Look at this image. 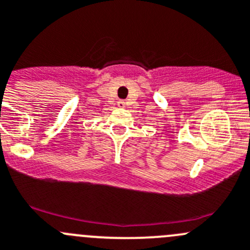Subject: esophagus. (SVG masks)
Here are the masks:
<instances>
[{
    "label": "esophagus",
    "mask_w": 250,
    "mask_h": 250,
    "mask_svg": "<svg viewBox=\"0 0 250 250\" xmlns=\"http://www.w3.org/2000/svg\"><path fill=\"white\" fill-rule=\"evenodd\" d=\"M118 106H120V108H124V106H125V102H124V101L118 102Z\"/></svg>",
    "instance_id": "34e87169"
}]
</instances>
